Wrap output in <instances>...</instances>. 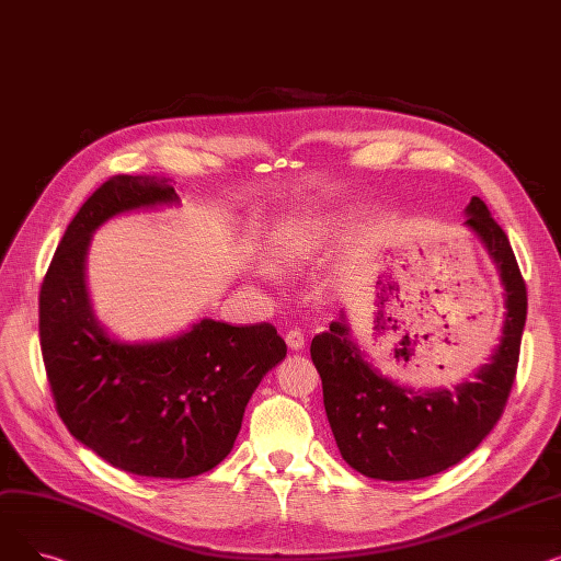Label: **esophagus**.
I'll return each instance as SVG.
<instances>
[{"label":"esophagus","mask_w":561,"mask_h":561,"mask_svg":"<svg viewBox=\"0 0 561 561\" xmlns=\"http://www.w3.org/2000/svg\"><path fill=\"white\" fill-rule=\"evenodd\" d=\"M286 345L290 347V350H302L305 347V334L300 332V330H290L288 334H286Z\"/></svg>","instance_id":"34e87169"}]
</instances>
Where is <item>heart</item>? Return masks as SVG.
I'll list each match as a JSON object with an SVG mask.
<instances>
[{"mask_svg":"<svg viewBox=\"0 0 561 561\" xmlns=\"http://www.w3.org/2000/svg\"><path fill=\"white\" fill-rule=\"evenodd\" d=\"M332 233L330 218H309L286 222L275 229L271 236L273 254L282 261H307L311 259L322 245L328 243Z\"/></svg>","mask_w":561,"mask_h":561,"instance_id":"b5f03b06","label":"heart"}]
</instances>
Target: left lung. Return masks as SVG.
I'll use <instances>...</instances> for the list:
<instances>
[{
	"label": "left lung",
	"instance_id": "1",
	"mask_svg": "<svg viewBox=\"0 0 561 561\" xmlns=\"http://www.w3.org/2000/svg\"><path fill=\"white\" fill-rule=\"evenodd\" d=\"M500 273L505 286L503 336L489 364L455 389H411L381 375L352 339L345 313L328 332L313 336L311 359L322 379V402L341 457L357 473L404 482L440 473L473 453L493 430L510 398L527 290L514 250L480 197L466 206V222Z\"/></svg>",
	"mask_w": 561,
	"mask_h": 561
}]
</instances>
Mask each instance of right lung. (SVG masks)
Segmentation results:
<instances>
[{
	"mask_svg": "<svg viewBox=\"0 0 561 561\" xmlns=\"http://www.w3.org/2000/svg\"><path fill=\"white\" fill-rule=\"evenodd\" d=\"M180 204L165 176L117 174L83 202L41 286V350L70 434L140 478L184 480L233 448L263 375L286 357L268 322L202 318L161 341H121L98 320L85 286L93 233L111 218Z\"/></svg>",
	"mask_w": 561,
	"mask_h": 561,
	"instance_id": "obj_1",
	"label": "right lung"
}]
</instances>
